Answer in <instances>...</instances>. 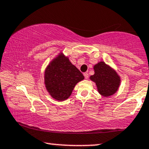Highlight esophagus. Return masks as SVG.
Wrapping results in <instances>:
<instances>
[{"label": "esophagus", "mask_w": 149, "mask_h": 149, "mask_svg": "<svg viewBox=\"0 0 149 149\" xmlns=\"http://www.w3.org/2000/svg\"><path fill=\"white\" fill-rule=\"evenodd\" d=\"M84 77H85V79H88V72H84Z\"/></svg>", "instance_id": "1"}]
</instances>
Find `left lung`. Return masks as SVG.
Segmentation results:
<instances>
[{
  "label": "left lung",
  "mask_w": 149,
  "mask_h": 149,
  "mask_svg": "<svg viewBox=\"0 0 149 149\" xmlns=\"http://www.w3.org/2000/svg\"><path fill=\"white\" fill-rule=\"evenodd\" d=\"M93 68L94 74L90 77V79L95 83L98 93L104 97L114 94L121 81L120 77L116 71L104 61H99L94 65Z\"/></svg>",
  "instance_id": "left-lung-1"
}]
</instances>
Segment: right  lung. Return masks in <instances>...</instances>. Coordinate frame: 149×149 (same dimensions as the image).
I'll return each instance as SVG.
<instances>
[{"label": "right lung", "instance_id": "add662e5", "mask_svg": "<svg viewBox=\"0 0 149 149\" xmlns=\"http://www.w3.org/2000/svg\"><path fill=\"white\" fill-rule=\"evenodd\" d=\"M84 79L82 73L62 52L50 61L44 71L46 90L58 101L68 99L77 83Z\"/></svg>", "mask_w": 149, "mask_h": 149}]
</instances>
